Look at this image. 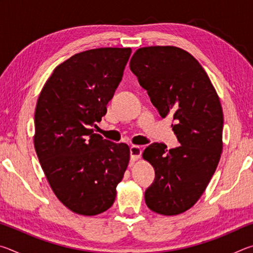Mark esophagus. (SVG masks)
I'll return each instance as SVG.
<instances>
[{
  "mask_svg": "<svg viewBox=\"0 0 253 253\" xmlns=\"http://www.w3.org/2000/svg\"><path fill=\"white\" fill-rule=\"evenodd\" d=\"M140 155H142V148L137 146V145H132V146H130V160L132 162L139 160Z\"/></svg>",
  "mask_w": 253,
  "mask_h": 253,
  "instance_id": "obj_1",
  "label": "esophagus"
}]
</instances>
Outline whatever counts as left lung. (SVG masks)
<instances>
[{"mask_svg": "<svg viewBox=\"0 0 253 253\" xmlns=\"http://www.w3.org/2000/svg\"><path fill=\"white\" fill-rule=\"evenodd\" d=\"M130 70L163 118L173 117L181 146L146 147L143 157L155 169L145 202L162 215H177L198 202L219 164L223 111L219 96L198 60L177 46H145L130 59Z\"/></svg>", "mask_w": 253, "mask_h": 253, "instance_id": "1", "label": "left lung"}]
</instances>
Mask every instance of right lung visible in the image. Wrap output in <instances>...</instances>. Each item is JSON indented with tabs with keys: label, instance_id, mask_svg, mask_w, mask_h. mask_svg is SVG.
Returning <instances> with one entry per match:
<instances>
[{
	"label": "right lung",
	"instance_id": "right-lung-1",
	"mask_svg": "<svg viewBox=\"0 0 253 253\" xmlns=\"http://www.w3.org/2000/svg\"><path fill=\"white\" fill-rule=\"evenodd\" d=\"M130 48L77 53L53 70L34 114V148L53 193L80 215H97L116 199L129 163V147L95 134L107 113Z\"/></svg>",
	"mask_w": 253,
	"mask_h": 253
}]
</instances>
